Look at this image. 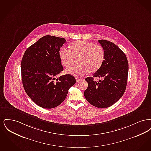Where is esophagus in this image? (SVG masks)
Here are the masks:
<instances>
[{
    "mask_svg": "<svg viewBox=\"0 0 151 151\" xmlns=\"http://www.w3.org/2000/svg\"><path fill=\"white\" fill-rule=\"evenodd\" d=\"M76 81L78 82L79 81L81 80L82 78H80V77H77V78H76Z\"/></svg>",
    "mask_w": 151,
    "mask_h": 151,
    "instance_id": "34e87169",
    "label": "esophagus"
}]
</instances>
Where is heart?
I'll return each mask as SVG.
<instances>
[{
    "label": "heart",
    "instance_id": "obj_1",
    "mask_svg": "<svg viewBox=\"0 0 151 151\" xmlns=\"http://www.w3.org/2000/svg\"><path fill=\"white\" fill-rule=\"evenodd\" d=\"M70 49L62 48L59 52L62 64L68 67L78 58V65L68 68L65 72L72 76L79 77L88 72H94L100 69L105 59V52L102 47L85 41H76L69 46Z\"/></svg>",
    "mask_w": 151,
    "mask_h": 151
}]
</instances>
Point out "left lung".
I'll list each match as a JSON object with an SVG mask.
<instances>
[{"label":"left lung","mask_w":151,"mask_h":151,"mask_svg":"<svg viewBox=\"0 0 151 151\" xmlns=\"http://www.w3.org/2000/svg\"><path fill=\"white\" fill-rule=\"evenodd\" d=\"M99 42L104 50V61L93 77L86 79L88 86L84 96L94 106L106 108L119 100L125 92L129 63L125 54L115 44L104 40ZM94 77L104 80L96 82L93 80Z\"/></svg>","instance_id":"8db88e82"}]
</instances>
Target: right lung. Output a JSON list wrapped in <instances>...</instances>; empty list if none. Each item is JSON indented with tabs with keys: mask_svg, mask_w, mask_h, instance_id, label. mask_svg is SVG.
Segmentation results:
<instances>
[{
	"mask_svg": "<svg viewBox=\"0 0 151 151\" xmlns=\"http://www.w3.org/2000/svg\"><path fill=\"white\" fill-rule=\"evenodd\" d=\"M64 38L45 36L29 47L21 63L22 78L25 91L37 105L55 108L66 98L68 89L76 83L71 75L55 77L63 71L59 56Z\"/></svg>",
	"mask_w": 151,
	"mask_h": 151,
	"instance_id": "1",
	"label": "right lung"
}]
</instances>
